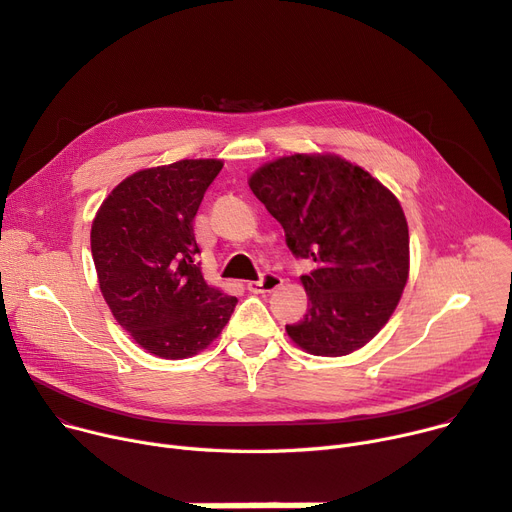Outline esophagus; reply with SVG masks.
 <instances>
[{
	"label": "esophagus",
	"mask_w": 512,
	"mask_h": 512,
	"mask_svg": "<svg viewBox=\"0 0 512 512\" xmlns=\"http://www.w3.org/2000/svg\"><path fill=\"white\" fill-rule=\"evenodd\" d=\"M282 284V278L278 274H263L261 280H255V282H247V288L251 293H272L276 291V288Z\"/></svg>",
	"instance_id": "obj_1"
}]
</instances>
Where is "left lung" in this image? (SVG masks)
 <instances>
[{
    "label": "left lung",
    "mask_w": 512,
    "mask_h": 512,
    "mask_svg": "<svg viewBox=\"0 0 512 512\" xmlns=\"http://www.w3.org/2000/svg\"><path fill=\"white\" fill-rule=\"evenodd\" d=\"M253 194L280 221L301 276L307 314L286 324L311 355L341 358L389 322L410 274L408 221L395 194L337 154H291L261 165Z\"/></svg>",
    "instance_id": "1"
}]
</instances>
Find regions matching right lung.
<instances>
[{"mask_svg":"<svg viewBox=\"0 0 512 512\" xmlns=\"http://www.w3.org/2000/svg\"><path fill=\"white\" fill-rule=\"evenodd\" d=\"M219 159L140 169L113 188L92 221V257L115 320L148 353L192 358L228 324L236 297L207 284L196 263L194 215Z\"/></svg>","mask_w":512,"mask_h":512,"instance_id":"add662e5","label":"right lung"}]
</instances>
